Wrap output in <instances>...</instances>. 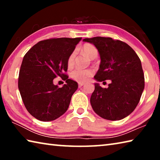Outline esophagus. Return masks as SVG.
Returning <instances> with one entry per match:
<instances>
[{
  "label": "esophagus",
  "mask_w": 160,
  "mask_h": 160,
  "mask_svg": "<svg viewBox=\"0 0 160 160\" xmlns=\"http://www.w3.org/2000/svg\"><path fill=\"white\" fill-rule=\"evenodd\" d=\"M84 85H85V83H83V82H78V86H79V88H81V87L83 86Z\"/></svg>",
  "instance_id": "obj_1"
}]
</instances>
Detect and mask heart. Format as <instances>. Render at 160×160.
I'll return each instance as SVG.
<instances>
[{"label":"heart","instance_id":"heart-1","mask_svg":"<svg viewBox=\"0 0 160 160\" xmlns=\"http://www.w3.org/2000/svg\"><path fill=\"white\" fill-rule=\"evenodd\" d=\"M82 52L86 54L89 58L94 59L98 56V51L94 45L91 44H85L81 48ZM75 58V53L72 52L70 54L67 60V65L68 68L73 66ZM94 71L92 69L76 68L70 72V77L79 82H85L93 75Z\"/></svg>","mask_w":160,"mask_h":160}]
</instances>
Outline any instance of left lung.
<instances>
[{"label": "left lung", "instance_id": "1", "mask_svg": "<svg viewBox=\"0 0 160 160\" xmlns=\"http://www.w3.org/2000/svg\"><path fill=\"white\" fill-rule=\"evenodd\" d=\"M83 41L95 46L101 58L94 79L97 82L112 81L108 88L94 83L90 98L94 112L107 120L124 118L133 112L144 90L141 61L129 45L119 40L96 37Z\"/></svg>", "mask_w": 160, "mask_h": 160}]
</instances>
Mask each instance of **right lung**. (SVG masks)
I'll return each mask as SVG.
<instances>
[{
    "instance_id": "obj_1",
    "label": "right lung",
    "mask_w": 160,
    "mask_h": 160,
    "mask_svg": "<svg viewBox=\"0 0 160 160\" xmlns=\"http://www.w3.org/2000/svg\"><path fill=\"white\" fill-rule=\"evenodd\" d=\"M81 39L57 38L40 41L24 56L18 88L27 110L35 118L53 121L68 110L78 85L63 72L68 70V58ZM58 76L66 80L62 88L53 84Z\"/></svg>"
}]
</instances>
